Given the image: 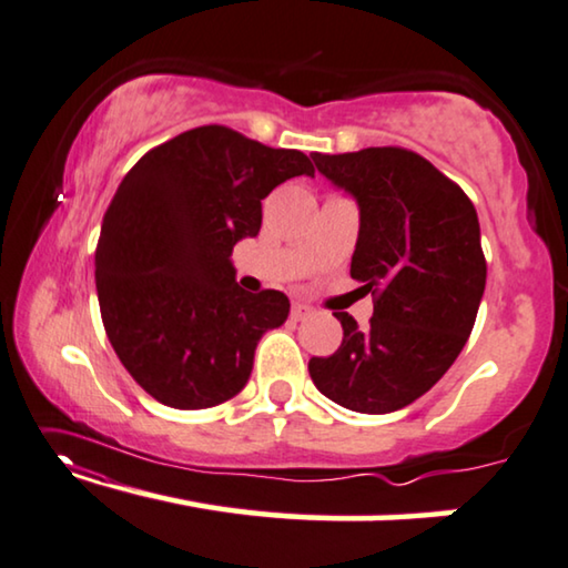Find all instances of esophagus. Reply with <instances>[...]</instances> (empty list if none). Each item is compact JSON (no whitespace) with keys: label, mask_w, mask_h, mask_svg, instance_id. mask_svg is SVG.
Wrapping results in <instances>:
<instances>
[{"label":"esophagus","mask_w":568,"mask_h":568,"mask_svg":"<svg viewBox=\"0 0 568 568\" xmlns=\"http://www.w3.org/2000/svg\"><path fill=\"white\" fill-rule=\"evenodd\" d=\"M313 313V308L311 306H306V303H293L291 306V318L293 321H303V318H308Z\"/></svg>","instance_id":"obj_1"}]
</instances>
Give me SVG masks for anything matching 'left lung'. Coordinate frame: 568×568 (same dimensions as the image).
<instances>
[{
	"label": "left lung",
	"mask_w": 568,
	"mask_h": 568,
	"mask_svg": "<svg viewBox=\"0 0 568 568\" xmlns=\"http://www.w3.org/2000/svg\"><path fill=\"white\" fill-rule=\"evenodd\" d=\"M328 181L359 203L352 277L375 303L369 326L349 313L332 357H311L313 385L344 408L393 413L454 365L487 283L479 219L459 185L405 148L313 152Z\"/></svg>",
	"instance_id": "obj_1"
}]
</instances>
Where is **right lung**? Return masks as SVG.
Instances as JSON below:
<instances>
[{
    "instance_id": "1",
    "label": "right lung",
    "mask_w": 568,
    "mask_h": 568,
    "mask_svg": "<svg viewBox=\"0 0 568 568\" xmlns=\"http://www.w3.org/2000/svg\"><path fill=\"white\" fill-rule=\"evenodd\" d=\"M301 150L203 124L145 152L109 203L97 244L104 332L142 390L181 410L247 385L255 346L291 311L285 293H244L232 250L262 224V199L311 175Z\"/></svg>"
}]
</instances>
